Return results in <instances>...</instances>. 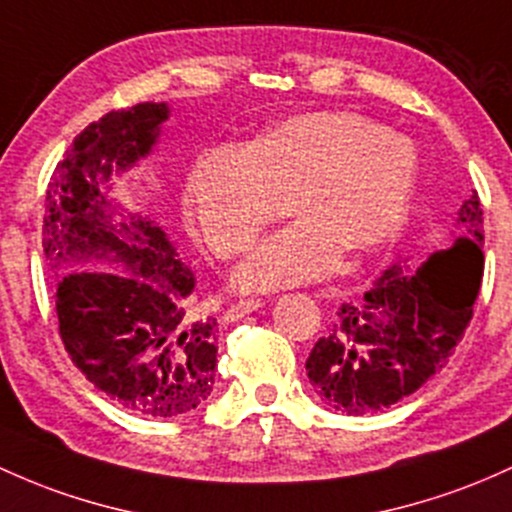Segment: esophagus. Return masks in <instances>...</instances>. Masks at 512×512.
<instances>
[{
    "instance_id": "esophagus-1",
    "label": "esophagus",
    "mask_w": 512,
    "mask_h": 512,
    "mask_svg": "<svg viewBox=\"0 0 512 512\" xmlns=\"http://www.w3.org/2000/svg\"><path fill=\"white\" fill-rule=\"evenodd\" d=\"M260 306H262V301H255V299L238 301V303H233V306H230L226 313H223V320H226V323H235V320L245 318L247 313L257 311V308H260Z\"/></svg>"
}]
</instances>
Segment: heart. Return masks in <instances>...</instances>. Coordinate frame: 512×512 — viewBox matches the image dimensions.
Instances as JSON below:
<instances>
[{"label":"heart","mask_w":512,"mask_h":512,"mask_svg":"<svg viewBox=\"0 0 512 512\" xmlns=\"http://www.w3.org/2000/svg\"><path fill=\"white\" fill-rule=\"evenodd\" d=\"M418 184L411 140L347 111L291 116L250 148L218 145L196 160L187 204L206 245L233 257L274 218L308 216L286 226L235 269L250 291L311 282L338 267L342 250L359 257L398 238Z\"/></svg>","instance_id":"heart-1"}]
</instances>
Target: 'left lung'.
Returning <instances> with one entry per match:
<instances>
[{"instance_id":"left-lung-1","label":"left lung","mask_w":512,"mask_h":512,"mask_svg":"<svg viewBox=\"0 0 512 512\" xmlns=\"http://www.w3.org/2000/svg\"><path fill=\"white\" fill-rule=\"evenodd\" d=\"M459 238L418 267L396 262L372 289L345 301L306 359L313 391L347 415L379 413L415 393L454 355L484 277V211L471 194Z\"/></svg>"}]
</instances>
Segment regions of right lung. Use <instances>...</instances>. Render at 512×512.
Returning a JSON list of instances; mask_svg holds the SVG:
<instances>
[{"label":"right lung","mask_w":512,"mask_h":512,"mask_svg":"<svg viewBox=\"0 0 512 512\" xmlns=\"http://www.w3.org/2000/svg\"><path fill=\"white\" fill-rule=\"evenodd\" d=\"M165 101L111 111L72 140L50 177L43 252L60 274V338L80 372L143 418H179L213 391L216 318L192 308L194 272L150 218L111 199V177L153 153ZM106 261L118 273L72 270Z\"/></svg>","instance_id":"obj_1"}]
</instances>
